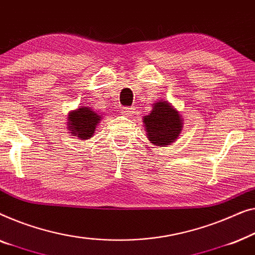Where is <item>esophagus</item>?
I'll list each match as a JSON object with an SVG mask.
<instances>
[{
    "label": "esophagus",
    "mask_w": 255,
    "mask_h": 255,
    "mask_svg": "<svg viewBox=\"0 0 255 255\" xmlns=\"http://www.w3.org/2000/svg\"><path fill=\"white\" fill-rule=\"evenodd\" d=\"M121 113L124 114V116H130V114L134 113V109L132 107H124L123 110H121Z\"/></svg>",
    "instance_id": "34e87169"
}]
</instances>
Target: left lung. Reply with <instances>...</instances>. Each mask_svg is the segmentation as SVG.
<instances>
[{"label":"left lung","instance_id":"obj_1","mask_svg":"<svg viewBox=\"0 0 255 255\" xmlns=\"http://www.w3.org/2000/svg\"><path fill=\"white\" fill-rule=\"evenodd\" d=\"M143 124L149 141L157 146L171 145L182 128L180 114L166 100L153 104L151 113L143 118Z\"/></svg>","mask_w":255,"mask_h":255}]
</instances>
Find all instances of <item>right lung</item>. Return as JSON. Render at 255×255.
Wrapping results in <instances>:
<instances>
[{
  "mask_svg": "<svg viewBox=\"0 0 255 255\" xmlns=\"http://www.w3.org/2000/svg\"><path fill=\"white\" fill-rule=\"evenodd\" d=\"M102 116L97 114L92 109L82 106L68 114V128L71 136H76L78 139H89L93 136L97 126L100 123Z\"/></svg>",
  "mask_w": 255,
  "mask_h": 255,
  "instance_id": "right-lung-1",
  "label": "right lung"
}]
</instances>
